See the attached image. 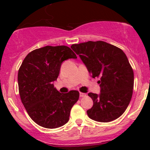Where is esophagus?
Masks as SVG:
<instances>
[{"instance_id": "34e87169", "label": "esophagus", "mask_w": 150, "mask_h": 150, "mask_svg": "<svg viewBox=\"0 0 150 150\" xmlns=\"http://www.w3.org/2000/svg\"><path fill=\"white\" fill-rule=\"evenodd\" d=\"M86 96V93H81V92H80V96H81V97H85Z\"/></svg>"}]
</instances>
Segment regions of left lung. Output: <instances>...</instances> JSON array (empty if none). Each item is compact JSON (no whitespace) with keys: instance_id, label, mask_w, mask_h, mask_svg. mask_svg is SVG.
<instances>
[{"instance_id":"left-lung-1","label":"left lung","mask_w":150,"mask_h":150,"mask_svg":"<svg viewBox=\"0 0 150 150\" xmlns=\"http://www.w3.org/2000/svg\"><path fill=\"white\" fill-rule=\"evenodd\" d=\"M92 78H99L100 93H89L93 107L88 116L95 121L107 122L123 114L132 97L134 71L120 48L104 41L72 44Z\"/></svg>"}]
</instances>
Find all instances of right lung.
<instances>
[{"label":"right lung","mask_w":150,"mask_h":150,"mask_svg":"<svg viewBox=\"0 0 150 150\" xmlns=\"http://www.w3.org/2000/svg\"><path fill=\"white\" fill-rule=\"evenodd\" d=\"M68 59H77L66 46H46L27 55L18 72L21 100L32 120L46 128L64 125L79 99L78 91L59 93L54 81L59 76L62 64Z\"/></svg>","instance_id":"1"}]
</instances>
